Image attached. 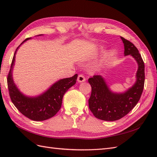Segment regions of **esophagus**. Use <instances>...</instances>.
I'll list each match as a JSON object with an SVG mask.
<instances>
[{"label":"esophagus","mask_w":157,"mask_h":157,"mask_svg":"<svg viewBox=\"0 0 157 157\" xmlns=\"http://www.w3.org/2000/svg\"><path fill=\"white\" fill-rule=\"evenodd\" d=\"M85 80H86V78H85V77H84V76H83V75L79 74V75H78V82L81 83V82H84Z\"/></svg>","instance_id":"1"}]
</instances>
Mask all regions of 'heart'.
Masks as SVG:
<instances>
[{
	"label": "heart",
	"mask_w": 157,
	"mask_h": 157,
	"mask_svg": "<svg viewBox=\"0 0 157 157\" xmlns=\"http://www.w3.org/2000/svg\"><path fill=\"white\" fill-rule=\"evenodd\" d=\"M114 51H111V52H109L108 53L107 56H105V59H104V62H107V61H108L109 60H110L111 59V57L113 56V55H114Z\"/></svg>",
	"instance_id": "b5f03b06"
}]
</instances>
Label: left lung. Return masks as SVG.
<instances>
[{
	"label": "left lung",
	"instance_id": "8db88e82",
	"mask_svg": "<svg viewBox=\"0 0 157 157\" xmlns=\"http://www.w3.org/2000/svg\"><path fill=\"white\" fill-rule=\"evenodd\" d=\"M124 46V56H132L138 67L135 83L124 93H114L104 78L99 75L88 79L92 93L88 100L89 108L96 118L105 121H115L123 118L137 104L144 85V63L141 55L133 43L121 37Z\"/></svg>",
	"mask_w": 157,
	"mask_h": 157
}]
</instances>
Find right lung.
<instances>
[{"label": "right lung", "instance_id": "add662e5", "mask_svg": "<svg viewBox=\"0 0 157 157\" xmlns=\"http://www.w3.org/2000/svg\"><path fill=\"white\" fill-rule=\"evenodd\" d=\"M29 39L31 38L24 40L14 52L10 70L7 76V85L10 100L18 110L32 120L43 121L52 118L60 110L63 95L71 86L75 84L78 74L71 78L59 80L51 86L46 92L39 96L28 97L25 96L14 84L13 79V70L17 49Z\"/></svg>", "mask_w": 157, "mask_h": 157}]
</instances>
